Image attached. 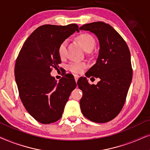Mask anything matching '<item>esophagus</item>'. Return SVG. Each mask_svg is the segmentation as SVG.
<instances>
[{"label": "esophagus", "instance_id": "34e87169", "mask_svg": "<svg viewBox=\"0 0 150 150\" xmlns=\"http://www.w3.org/2000/svg\"><path fill=\"white\" fill-rule=\"evenodd\" d=\"M74 77H75V81H77V80H78V79H79V76L78 75H74Z\"/></svg>", "mask_w": 150, "mask_h": 150}]
</instances>
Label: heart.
Masks as SVG:
<instances>
[{
	"instance_id": "b5f03b06",
	"label": "heart",
	"mask_w": 150,
	"mask_h": 150,
	"mask_svg": "<svg viewBox=\"0 0 150 150\" xmlns=\"http://www.w3.org/2000/svg\"><path fill=\"white\" fill-rule=\"evenodd\" d=\"M78 41L85 51L91 52L95 47L96 42L91 35L88 33H83L78 37ZM67 45V40L63 41L58 48V53L61 58H64L66 55V48ZM86 67V64L79 62H71L67 65V69L70 71L75 73H81Z\"/></svg>"
}]
</instances>
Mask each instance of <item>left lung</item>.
Segmentation results:
<instances>
[{
	"mask_svg": "<svg viewBox=\"0 0 150 150\" xmlns=\"http://www.w3.org/2000/svg\"><path fill=\"white\" fill-rule=\"evenodd\" d=\"M79 29L93 33L100 48L97 62L86 77L95 76L100 81L96 85H90L86 77L77 81L83 92L81 112L93 122H108L119 115L125 103L132 79L130 52L123 38L108 24L95 22Z\"/></svg>",
	"mask_w": 150,
	"mask_h": 150,
	"instance_id": "8db88e82",
	"label": "left lung"
}]
</instances>
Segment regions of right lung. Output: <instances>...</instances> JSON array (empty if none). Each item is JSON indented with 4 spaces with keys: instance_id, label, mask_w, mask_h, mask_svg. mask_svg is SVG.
Masks as SVG:
<instances>
[{
    "instance_id": "add662e5",
    "label": "right lung",
    "mask_w": 150,
    "mask_h": 150,
    "mask_svg": "<svg viewBox=\"0 0 150 150\" xmlns=\"http://www.w3.org/2000/svg\"><path fill=\"white\" fill-rule=\"evenodd\" d=\"M75 31L79 32L76 24L40 26L24 43L16 62L15 78L20 98L28 112L43 124L61 118L69 96L76 87L70 74L59 82L50 74L61 63L59 45Z\"/></svg>"
}]
</instances>
